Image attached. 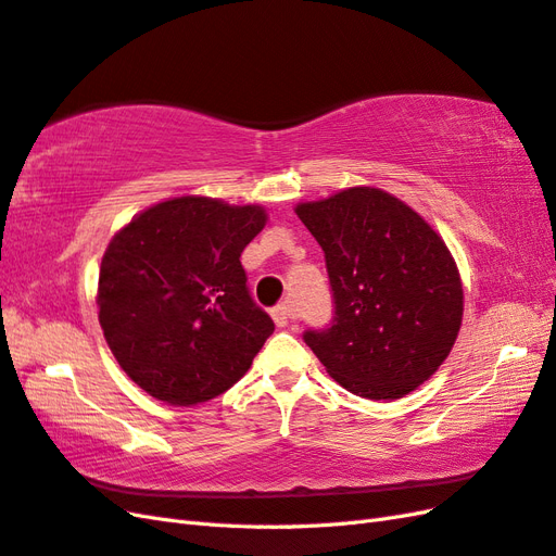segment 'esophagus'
Here are the masks:
<instances>
[{
  "instance_id": "34e87169",
  "label": "esophagus",
  "mask_w": 556,
  "mask_h": 556,
  "mask_svg": "<svg viewBox=\"0 0 556 556\" xmlns=\"http://www.w3.org/2000/svg\"><path fill=\"white\" fill-rule=\"evenodd\" d=\"M271 318L278 327H288L292 320V308L288 304H278L271 308Z\"/></svg>"
}]
</instances>
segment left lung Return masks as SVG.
Here are the masks:
<instances>
[{"instance_id": "8db88e82", "label": "left lung", "mask_w": 556, "mask_h": 556, "mask_svg": "<svg viewBox=\"0 0 556 556\" xmlns=\"http://www.w3.org/2000/svg\"><path fill=\"white\" fill-rule=\"evenodd\" d=\"M294 213L325 250L334 325L304 341L353 395L400 400L452 353L463 282L442 236L377 187H349Z\"/></svg>"}]
</instances>
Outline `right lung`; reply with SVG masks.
<instances>
[{
	"mask_svg": "<svg viewBox=\"0 0 556 556\" xmlns=\"http://www.w3.org/2000/svg\"><path fill=\"white\" fill-rule=\"evenodd\" d=\"M266 219L262 205L175 197L112 236L98 320L116 363L144 393L191 407L250 369L274 320L252 302L241 252Z\"/></svg>",
	"mask_w": 556,
	"mask_h": 556,
	"instance_id": "1",
	"label": "right lung"
}]
</instances>
